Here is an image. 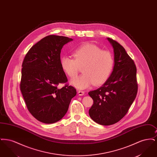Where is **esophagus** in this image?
I'll return each mask as SVG.
<instances>
[{"label":"esophagus","mask_w":157,"mask_h":157,"mask_svg":"<svg viewBox=\"0 0 157 157\" xmlns=\"http://www.w3.org/2000/svg\"><path fill=\"white\" fill-rule=\"evenodd\" d=\"M84 91H82V90H79L78 92V95H80V96H82V95H84Z\"/></svg>","instance_id":"esophagus-1"}]
</instances>
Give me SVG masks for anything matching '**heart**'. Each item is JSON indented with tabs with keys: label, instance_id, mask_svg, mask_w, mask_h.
I'll return each instance as SVG.
<instances>
[{
	"label": "heart",
	"instance_id": "heart-1",
	"mask_svg": "<svg viewBox=\"0 0 157 157\" xmlns=\"http://www.w3.org/2000/svg\"><path fill=\"white\" fill-rule=\"evenodd\" d=\"M72 58L63 56L60 59L62 70L70 78L78 74L80 67H82V75L71 80V85L83 90L94 84L102 85L112 73L114 60L112 53L102 50L97 45L86 43L76 48Z\"/></svg>",
	"mask_w": 157,
	"mask_h": 157
}]
</instances>
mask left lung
Instances as JSON below:
<instances>
[{"label":"left lung","mask_w":157,"mask_h":157,"mask_svg":"<svg viewBox=\"0 0 157 157\" xmlns=\"http://www.w3.org/2000/svg\"><path fill=\"white\" fill-rule=\"evenodd\" d=\"M114 53V66L111 75L97 90L90 91L94 104L89 110L91 119L102 125L120 121L132 104L138 91L136 67L124 48L109 37Z\"/></svg>","instance_id":"1"}]
</instances>
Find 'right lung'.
Returning a JSON list of instances; mask_svg holds the SVG:
<instances>
[{"instance_id":"add662e5","label":"right lung","mask_w":157,"mask_h":157,"mask_svg":"<svg viewBox=\"0 0 157 157\" xmlns=\"http://www.w3.org/2000/svg\"><path fill=\"white\" fill-rule=\"evenodd\" d=\"M72 39L49 35L33 45L23 61L20 88L30 113L39 121L53 124L67 112L76 90L67 84L61 89L59 83L67 82L60 65V52Z\"/></svg>"}]
</instances>
